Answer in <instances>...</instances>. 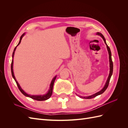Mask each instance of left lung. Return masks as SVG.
Masks as SVG:
<instances>
[{
    "label": "left lung",
    "mask_w": 128,
    "mask_h": 128,
    "mask_svg": "<svg viewBox=\"0 0 128 128\" xmlns=\"http://www.w3.org/2000/svg\"><path fill=\"white\" fill-rule=\"evenodd\" d=\"M96 34L97 35H99L100 36H101L102 39L104 42V43L106 44V46H107V50H108V54H109V59H110V74H109V76H108V79L106 81V83L105 84V86H104V88L102 89V90H100L99 92L96 93V94H93L92 96H80V98H84V99H91V98H94L96 97V96L98 95H100L101 94H103V93L105 91V90L107 89V88H108V85H109V83H110V79L111 78V76L112 75V74H113V61H112V54H111V52H110V48H109V46H108L107 45V44H106V40L105 39H104V36L102 35V34L100 33V32H97L96 33Z\"/></svg>",
    "instance_id": "left-lung-1"
}]
</instances>
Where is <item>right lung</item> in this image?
<instances>
[{"mask_svg": "<svg viewBox=\"0 0 128 128\" xmlns=\"http://www.w3.org/2000/svg\"><path fill=\"white\" fill-rule=\"evenodd\" d=\"M24 34H22V35L20 37V42H19L18 44V45L16 46V47L15 48L14 50V51L13 52V54H12V58H13V59H12V63H11V72H12V75L13 78L14 79L15 82H16V84H17V86L19 90H20V91L21 92L22 94L24 95L25 96H28V97L29 98H32L34 100H38V101H44V100H47L48 99H49L50 97H51V96H52V92H53V85H54V81L56 79V76L54 77L53 79L52 80V82L51 83V84H50V89L48 91V92L46 94H44V95H39V96H31V95H29V94H26V93L22 90V89L20 87V85H19V84L18 83V82H17V80H16V79H15V77L14 75V72H13V57H14V53H15V50H16V47L17 46L20 44V42H21V40L22 38L23 37V36H24Z\"/></svg>", "mask_w": 128, "mask_h": 128, "instance_id": "1", "label": "right lung"}]
</instances>
